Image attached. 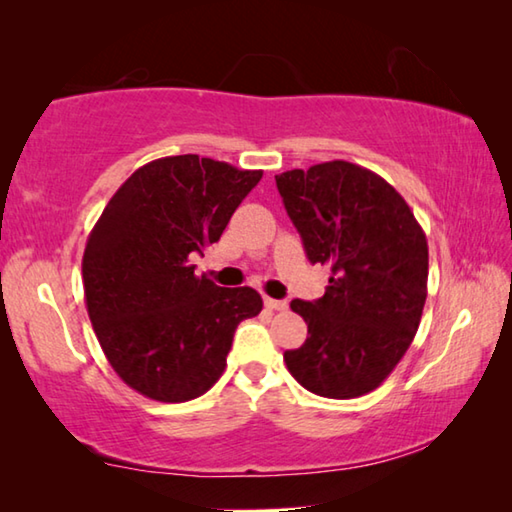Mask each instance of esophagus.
I'll use <instances>...</instances> for the list:
<instances>
[{
	"instance_id": "esophagus-1",
	"label": "esophagus",
	"mask_w": 512,
	"mask_h": 512,
	"mask_svg": "<svg viewBox=\"0 0 512 512\" xmlns=\"http://www.w3.org/2000/svg\"><path fill=\"white\" fill-rule=\"evenodd\" d=\"M264 305H266V309H271V311H284L289 307V302L287 300H273V298H264Z\"/></svg>"
}]
</instances>
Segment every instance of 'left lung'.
Wrapping results in <instances>:
<instances>
[{
  "label": "left lung",
  "mask_w": 512,
  "mask_h": 512,
  "mask_svg": "<svg viewBox=\"0 0 512 512\" xmlns=\"http://www.w3.org/2000/svg\"><path fill=\"white\" fill-rule=\"evenodd\" d=\"M311 264L329 268L323 298L291 300L307 341L284 352L300 386L352 400L391 375L418 332L429 248L411 207L375 171L332 160L275 176Z\"/></svg>",
  "instance_id": "left-lung-1"
}]
</instances>
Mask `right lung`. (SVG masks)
<instances>
[{"label":"right lung","mask_w":512,"mask_h":512,"mask_svg":"<svg viewBox=\"0 0 512 512\" xmlns=\"http://www.w3.org/2000/svg\"><path fill=\"white\" fill-rule=\"evenodd\" d=\"M262 171L198 155L137 169L110 198L83 253L85 305L117 375L158 402H187L219 381L241 320L262 311L250 287L194 273Z\"/></svg>","instance_id":"obj_1"}]
</instances>
